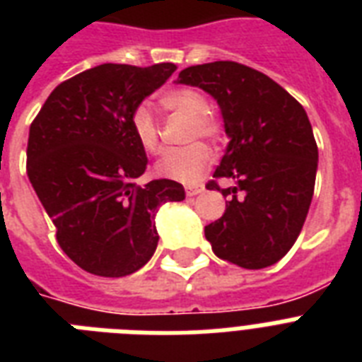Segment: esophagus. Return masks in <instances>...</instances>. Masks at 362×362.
Masks as SVG:
<instances>
[{"label":"esophagus","mask_w":362,"mask_h":362,"mask_svg":"<svg viewBox=\"0 0 362 362\" xmlns=\"http://www.w3.org/2000/svg\"><path fill=\"white\" fill-rule=\"evenodd\" d=\"M204 192V186H187L186 187V195L187 197H193V195H197V193Z\"/></svg>","instance_id":"esophagus-1"}]
</instances>
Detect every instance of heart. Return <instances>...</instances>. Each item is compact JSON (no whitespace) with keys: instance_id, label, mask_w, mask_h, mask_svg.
Returning a JSON list of instances; mask_svg holds the SVG:
<instances>
[{"instance_id":"heart-1","label":"heart","mask_w":362,"mask_h":362,"mask_svg":"<svg viewBox=\"0 0 362 362\" xmlns=\"http://www.w3.org/2000/svg\"><path fill=\"white\" fill-rule=\"evenodd\" d=\"M159 105L170 112L189 116L186 127V141L204 139L218 144L223 139V124L209 109V101L195 88H175L159 95ZM129 131L136 144L146 153H159L163 148V136L156 116L146 105H136L129 115ZM212 153L203 142H189L186 146L175 148L158 161L159 175L170 180L192 184L199 180L209 169Z\"/></svg>"}]
</instances>
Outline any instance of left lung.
I'll use <instances>...</instances> for the list:
<instances>
[{
	"label": "left lung",
	"instance_id": "left-lung-1",
	"mask_svg": "<svg viewBox=\"0 0 362 362\" xmlns=\"http://www.w3.org/2000/svg\"><path fill=\"white\" fill-rule=\"evenodd\" d=\"M218 101L229 146L206 184L229 197L204 227L212 252L242 269L280 261L303 231L315 186L317 144L306 110L291 93L247 65L212 62L178 73ZM227 177L235 187L220 188Z\"/></svg>",
	"mask_w": 362,
	"mask_h": 362
}]
</instances>
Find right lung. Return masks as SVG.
<instances>
[{
	"instance_id": "1",
	"label": "right lung",
	"mask_w": 362,
	"mask_h": 362,
	"mask_svg": "<svg viewBox=\"0 0 362 362\" xmlns=\"http://www.w3.org/2000/svg\"><path fill=\"white\" fill-rule=\"evenodd\" d=\"M175 64H103L71 76L30 125L28 178L56 226L59 247L90 274L120 278L150 261L161 203L186 197L169 178L139 186L148 165L129 115Z\"/></svg>"
}]
</instances>
